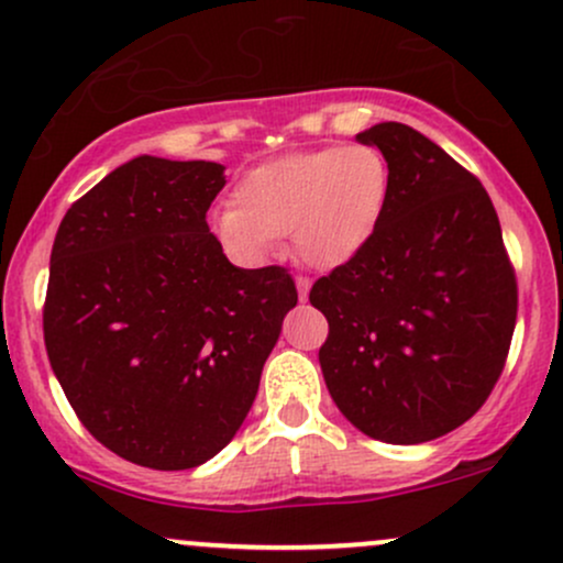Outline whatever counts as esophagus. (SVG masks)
Listing matches in <instances>:
<instances>
[{"instance_id":"esophagus-1","label":"esophagus","mask_w":563,"mask_h":563,"mask_svg":"<svg viewBox=\"0 0 563 563\" xmlns=\"http://www.w3.org/2000/svg\"><path fill=\"white\" fill-rule=\"evenodd\" d=\"M309 288H312V283H309V277H303V275L296 277V290H299V299H301V301L309 299Z\"/></svg>"}]
</instances>
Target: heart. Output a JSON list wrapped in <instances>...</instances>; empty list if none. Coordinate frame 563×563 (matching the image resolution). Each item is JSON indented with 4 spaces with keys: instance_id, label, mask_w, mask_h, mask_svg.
<instances>
[{
    "instance_id": "heart-1",
    "label": "heart",
    "mask_w": 563,
    "mask_h": 563,
    "mask_svg": "<svg viewBox=\"0 0 563 563\" xmlns=\"http://www.w3.org/2000/svg\"><path fill=\"white\" fill-rule=\"evenodd\" d=\"M389 192V164L373 145L296 151L245 172L235 206L211 211L209 232L243 267H260L290 235L303 264L335 269L373 241Z\"/></svg>"
}]
</instances>
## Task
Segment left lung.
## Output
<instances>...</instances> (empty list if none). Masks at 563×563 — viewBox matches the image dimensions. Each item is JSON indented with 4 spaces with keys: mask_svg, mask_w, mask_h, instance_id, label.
I'll use <instances>...</instances> for the list:
<instances>
[{
    "mask_svg": "<svg viewBox=\"0 0 563 563\" xmlns=\"http://www.w3.org/2000/svg\"><path fill=\"white\" fill-rule=\"evenodd\" d=\"M389 164L380 228L309 301L328 318L320 367L363 434L421 444L466 423L500 378L516 277L479 179L412 126L357 134Z\"/></svg>",
    "mask_w": 563,
    "mask_h": 563,
    "instance_id": "obj_1",
    "label": "left lung"
}]
</instances>
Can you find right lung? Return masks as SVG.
<instances>
[{"instance_id": "obj_1", "label": "right lung", "mask_w": 563, "mask_h": 563, "mask_svg": "<svg viewBox=\"0 0 563 563\" xmlns=\"http://www.w3.org/2000/svg\"><path fill=\"white\" fill-rule=\"evenodd\" d=\"M228 177L214 161L137 156L57 228L44 344L97 442L156 471L228 448L296 307L283 267L230 264L206 224Z\"/></svg>"}]
</instances>
